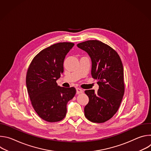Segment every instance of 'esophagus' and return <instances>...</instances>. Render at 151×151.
<instances>
[{
    "mask_svg": "<svg viewBox=\"0 0 151 151\" xmlns=\"http://www.w3.org/2000/svg\"><path fill=\"white\" fill-rule=\"evenodd\" d=\"M83 93V90L79 88H76V94H81V93Z\"/></svg>",
    "mask_w": 151,
    "mask_h": 151,
    "instance_id": "obj_1",
    "label": "esophagus"
}]
</instances>
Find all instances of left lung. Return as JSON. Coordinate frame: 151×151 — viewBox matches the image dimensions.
<instances>
[{"instance_id": "8db88e82", "label": "left lung", "mask_w": 151, "mask_h": 151, "mask_svg": "<svg viewBox=\"0 0 151 151\" xmlns=\"http://www.w3.org/2000/svg\"><path fill=\"white\" fill-rule=\"evenodd\" d=\"M77 47L91 58L92 77L97 79L99 90H85L89 98L84 107L85 117L93 122L110 119L118 111L124 94V69L118 53L101 41L91 40Z\"/></svg>"}]
</instances>
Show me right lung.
Instances as JSON below:
<instances>
[{
	"mask_svg": "<svg viewBox=\"0 0 151 151\" xmlns=\"http://www.w3.org/2000/svg\"><path fill=\"white\" fill-rule=\"evenodd\" d=\"M73 46L71 42H60L42 50L27 70L26 86L32 104L47 122H58L65 117L67 104L76 94L74 87H61L56 82L64 71V60Z\"/></svg>",
	"mask_w": 151,
	"mask_h": 151,
	"instance_id": "1",
	"label": "right lung"
}]
</instances>
